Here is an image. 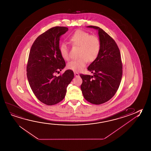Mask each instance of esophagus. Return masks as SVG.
Instances as JSON below:
<instances>
[{
	"label": "esophagus",
	"mask_w": 151,
	"mask_h": 151,
	"mask_svg": "<svg viewBox=\"0 0 151 151\" xmlns=\"http://www.w3.org/2000/svg\"><path fill=\"white\" fill-rule=\"evenodd\" d=\"M74 75L75 76H79V74L78 73H77V72H74Z\"/></svg>",
	"instance_id": "esophagus-1"
}]
</instances>
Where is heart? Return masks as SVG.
<instances>
[{
  "instance_id": "b5f03b06",
  "label": "heart",
  "mask_w": 151,
  "mask_h": 151,
  "mask_svg": "<svg viewBox=\"0 0 151 151\" xmlns=\"http://www.w3.org/2000/svg\"><path fill=\"white\" fill-rule=\"evenodd\" d=\"M68 41L73 47H79L77 56L78 58L72 60L67 64L68 70L80 72L88 62L95 60L100 53L101 42L95 35H91L83 30H77L68 37ZM62 58L66 60L70 58L69 50L66 45L62 44L59 47Z\"/></svg>"
}]
</instances>
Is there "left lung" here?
<instances>
[{"label": "left lung", "instance_id": "obj_1", "mask_svg": "<svg viewBox=\"0 0 151 151\" xmlns=\"http://www.w3.org/2000/svg\"><path fill=\"white\" fill-rule=\"evenodd\" d=\"M87 27L98 31L101 49L97 59L88 67L93 76L79 75L83 80L81 88L87 101L102 104L114 97L120 86L122 76L120 52L114 40L102 29L96 26Z\"/></svg>", "mask_w": 151, "mask_h": 151}]
</instances>
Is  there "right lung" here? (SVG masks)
<instances>
[{"label": "right lung", "instance_id": "1", "mask_svg": "<svg viewBox=\"0 0 151 151\" xmlns=\"http://www.w3.org/2000/svg\"><path fill=\"white\" fill-rule=\"evenodd\" d=\"M68 29L55 27L43 33L31 47L27 65V76L36 97L44 104H57L65 97L67 87L74 75L72 70L56 76L66 65L59 51V41Z\"/></svg>", "mask_w": 151, "mask_h": 151}]
</instances>
